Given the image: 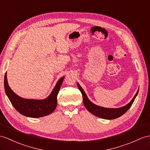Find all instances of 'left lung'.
Segmentation results:
<instances>
[{"label": "left lung", "instance_id": "8db88e82", "mask_svg": "<svg viewBox=\"0 0 150 150\" xmlns=\"http://www.w3.org/2000/svg\"><path fill=\"white\" fill-rule=\"evenodd\" d=\"M77 85L79 90L81 91V92L82 93L83 104L87 110L90 112L92 113V115L97 116V117L105 120L116 119L120 117V116H122L123 114H125V113L129 110V108L131 107V105L133 104L135 98L137 97L139 92L138 89L136 95H135L132 99L131 100V101L129 104L124 105V106L118 108H108L99 106V105H97L92 103V102L89 100V98H88L85 91L82 88V87L80 86L79 83H77Z\"/></svg>", "mask_w": 150, "mask_h": 150}]
</instances>
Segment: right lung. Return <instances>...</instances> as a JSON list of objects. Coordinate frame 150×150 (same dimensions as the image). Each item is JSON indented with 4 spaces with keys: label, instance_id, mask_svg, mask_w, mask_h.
<instances>
[{
    "label": "right lung",
    "instance_id": "right-lung-1",
    "mask_svg": "<svg viewBox=\"0 0 150 150\" xmlns=\"http://www.w3.org/2000/svg\"><path fill=\"white\" fill-rule=\"evenodd\" d=\"M64 78L59 79L52 93L45 99H29L18 96L9 86L6 73L4 76V89L13 107L20 114L30 118H40L51 114L56 109L57 95Z\"/></svg>",
    "mask_w": 150,
    "mask_h": 150
}]
</instances>
